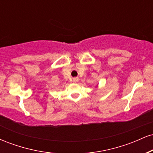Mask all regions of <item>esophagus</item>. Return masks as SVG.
<instances>
[{"label":"esophagus","instance_id":"esophagus-1","mask_svg":"<svg viewBox=\"0 0 153 153\" xmlns=\"http://www.w3.org/2000/svg\"><path fill=\"white\" fill-rule=\"evenodd\" d=\"M73 82H77L78 81V78H74L73 79Z\"/></svg>","mask_w":153,"mask_h":153}]
</instances>
